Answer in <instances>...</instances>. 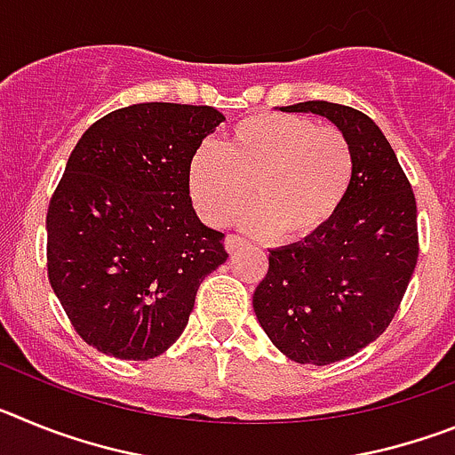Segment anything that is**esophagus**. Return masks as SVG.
I'll return each instance as SVG.
<instances>
[{"label":"esophagus","instance_id":"obj_1","mask_svg":"<svg viewBox=\"0 0 455 455\" xmlns=\"http://www.w3.org/2000/svg\"><path fill=\"white\" fill-rule=\"evenodd\" d=\"M246 246V241L241 239V236H236V235H228L225 236V248H228V252H236V251H241V248Z\"/></svg>","mask_w":455,"mask_h":455}]
</instances>
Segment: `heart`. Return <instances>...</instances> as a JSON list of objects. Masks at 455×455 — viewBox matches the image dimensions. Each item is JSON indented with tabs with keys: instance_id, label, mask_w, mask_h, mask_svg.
<instances>
[{
	"instance_id": "b5f03b06",
	"label": "heart",
	"mask_w": 455,
	"mask_h": 455,
	"mask_svg": "<svg viewBox=\"0 0 455 455\" xmlns=\"http://www.w3.org/2000/svg\"><path fill=\"white\" fill-rule=\"evenodd\" d=\"M355 150L335 124L293 114H252L223 146L203 143L188 162V193L207 223L225 225L255 200L248 230L303 241L331 223L351 191Z\"/></svg>"
}]
</instances>
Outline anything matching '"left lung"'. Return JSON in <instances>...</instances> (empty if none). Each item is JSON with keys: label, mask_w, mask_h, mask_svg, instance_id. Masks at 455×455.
Instances as JSON below:
<instances>
[{"label": "left lung", "mask_w": 455, "mask_h": 455, "mask_svg": "<svg viewBox=\"0 0 455 455\" xmlns=\"http://www.w3.org/2000/svg\"><path fill=\"white\" fill-rule=\"evenodd\" d=\"M355 150L351 191L315 236L268 251V273L252 296L259 325L293 363L331 364L383 335L419 257L415 191L389 140L369 116L312 100Z\"/></svg>", "instance_id": "obj_1"}]
</instances>
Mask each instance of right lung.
I'll return each mask as SVG.
<instances>
[{
	"instance_id": "add662e5",
	"label": "right lung",
	"mask_w": 455,
	"mask_h": 455,
	"mask_svg": "<svg viewBox=\"0 0 455 455\" xmlns=\"http://www.w3.org/2000/svg\"><path fill=\"white\" fill-rule=\"evenodd\" d=\"M223 120L214 107L132 104L72 150L47 207V277L88 347L162 355L228 259L225 235L200 223L188 196L193 152Z\"/></svg>"
}]
</instances>
